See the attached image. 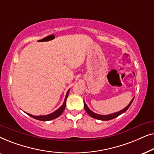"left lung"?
I'll return each instance as SVG.
<instances>
[{"instance_id": "8db88e82", "label": "left lung", "mask_w": 154, "mask_h": 154, "mask_svg": "<svg viewBox=\"0 0 154 154\" xmlns=\"http://www.w3.org/2000/svg\"><path fill=\"white\" fill-rule=\"evenodd\" d=\"M134 100V97L132 98V100L130 101V102L129 103V104L127 106L125 107V108H124L123 109H122V110L118 111V112H116V113H111V114H108V115H100V114H98V113H96L93 112V111L90 110V109L88 108V106H87V104L85 103V101H84V108H85V110L86 111V112H87L88 114H89L90 116L94 118V119H98V120H101V121H109V120H111V119H115V118H116L120 116L122 113H125L126 111L128 110V108H129L130 105H131L132 101Z\"/></svg>"}]
</instances>
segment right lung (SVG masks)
Here are the masks:
<instances>
[{"label": "right lung", "mask_w": 154, "mask_h": 154, "mask_svg": "<svg viewBox=\"0 0 154 154\" xmlns=\"http://www.w3.org/2000/svg\"><path fill=\"white\" fill-rule=\"evenodd\" d=\"M69 90H69L66 92V97H65V99H64V103H63V104L58 109H57L55 111H54V112L50 113V114L43 115V116H33L31 114H29V113H26V114L30 116L31 117L33 118V119H35L36 120H39V121H50V120H53L54 119H57V118H58L59 116H60L63 113V111H64L65 107H66V99H67V97H68Z\"/></svg>", "instance_id": "right-lung-1"}]
</instances>
